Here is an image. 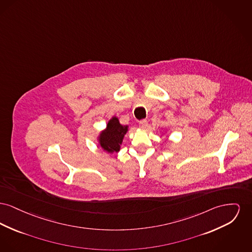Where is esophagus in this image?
I'll return each mask as SVG.
<instances>
[{
  "instance_id": "obj_1",
  "label": "esophagus",
  "mask_w": 252,
  "mask_h": 252,
  "mask_svg": "<svg viewBox=\"0 0 252 252\" xmlns=\"http://www.w3.org/2000/svg\"><path fill=\"white\" fill-rule=\"evenodd\" d=\"M139 126H140V127L143 128V129L147 128V126H148V121H147V120H142V121H140Z\"/></svg>"
}]
</instances>
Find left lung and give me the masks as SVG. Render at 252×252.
Instances as JSON below:
<instances>
[{
  "instance_id": "8db88e82",
  "label": "left lung",
  "mask_w": 252,
  "mask_h": 252,
  "mask_svg": "<svg viewBox=\"0 0 252 252\" xmlns=\"http://www.w3.org/2000/svg\"><path fill=\"white\" fill-rule=\"evenodd\" d=\"M165 132H166V131H164V133H165Z\"/></svg>"
}]
</instances>
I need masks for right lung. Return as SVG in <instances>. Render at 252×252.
I'll use <instances>...</instances> for the list:
<instances>
[{
	"instance_id": "add662e5",
	"label": "right lung",
	"mask_w": 252,
	"mask_h": 252,
	"mask_svg": "<svg viewBox=\"0 0 252 252\" xmlns=\"http://www.w3.org/2000/svg\"><path fill=\"white\" fill-rule=\"evenodd\" d=\"M129 126L121 125L117 116H113L106 124L105 128L97 136L98 145L104 152L113 154L118 153L125 135L127 133Z\"/></svg>"
}]
</instances>
